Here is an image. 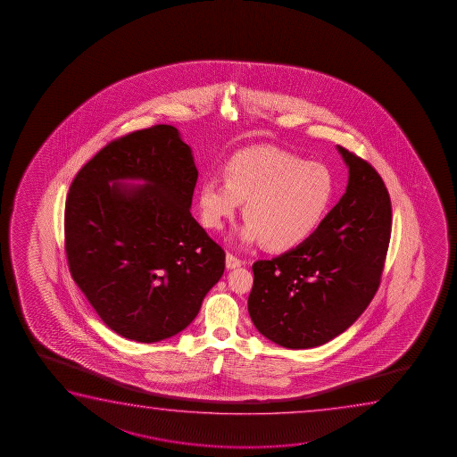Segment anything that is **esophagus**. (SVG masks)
<instances>
[{
  "instance_id": "1",
  "label": "esophagus",
  "mask_w": 457,
  "mask_h": 457,
  "mask_svg": "<svg viewBox=\"0 0 457 457\" xmlns=\"http://www.w3.org/2000/svg\"><path fill=\"white\" fill-rule=\"evenodd\" d=\"M242 261H240V259H238V257H236L234 256V254H229V253H228V254H226V269L228 270H234V269H238V267H240V265H242Z\"/></svg>"
}]
</instances>
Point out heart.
Returning a JSON list of instances; mask_svg holds the SVG:
<instances>
[{"instance_id":"1","label":"heart","mask_w":457,"mask_h":457,"mask_svg":"<svg viewBox=\"0 0 457 457\" xmlns=\"http://www.w3.org/2000/svg\"><path fill=\"white\" fill-rule=\"evenodd\" d=\"M225 182L206 179L196 190L201 225L223 229L244 203L246 221L232 234L240 246L275 253L306 244L325 221L334 196V178L320 162H304L275 146L240 151L223 167Z\"/></svg>"}]
</instances>
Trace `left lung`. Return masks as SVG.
Wrapping results in <instances>:
<instances>
[{
    "label": "left lung",
    "instance_id": "left-lung-1",
    "mask_svg": "<svg viewBox=\"0 0 457 457\" xmlns=\"http://www.w3.org/2000/svg\"><path fill=\"white\" fill-rule=\"evenodd\" d=\"M346 190L319 231L295 250L253 265L248 312L263 337L288 350L325 345L356 321L381 281L392 207L381 176L338 146Z\"/></svg>",
    "mask_w": 457,
    "mask_h": 457
}]
</instances>
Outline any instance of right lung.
I'll use <instances>...</instances> for the list:
<instances>
[{"instance_id": "obj_1", "label": "right lung", "mask_w": 457, "mask_h": 457, "mask_svg": "<svg viewBox=\"0 0 457 457\" xmlns=\"http://www.w3.org/2000/svg\"><path fill=\"white\" fill-rule=\"evenodd\" d=\"M198 179L175 126L104 146L65 204L70 273L103 323L153 344L184 331L225 271V251L192 217Z\"/></svg>"}]
</instances>
